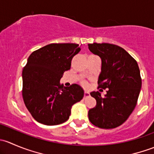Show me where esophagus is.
Segmentation results:
<instances>
[{"instance_id":"1","label":"esophagus","mask_w":154,"mask_h":154,"mask_svg":"<svg viewBox=\"0 0 154 154\" xmlns=\"http://www.w3.org/2000/svg\"><path fill=\"white\" fill-rule=\"evenodd\" d=\"M88 96H89V92L87 91H84V97H88Z\"/></svg>"}]
</instances>
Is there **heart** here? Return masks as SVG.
I'll list each match as a JSON object with an SVG mask.
<instances>
[{
    "mask_svg": "<svg viewBox=\"0 0 154 154\" xmlns=\"http://www.w3.org/2000/svg\"><path fill=\"white\" fill-rule=\"evenodd\" d=\"M83 85H86V83H85L84 82H83Z\"/></svg>",
    "mask_w": 154,
    "mask_h": 154,
    "instance_id": "1",
    "label": "heart"
}]
</instances>
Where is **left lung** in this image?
<instances>
[{"label": "left lung", "mask_w": 154, "mask_h": 154, "mask_svg": "<svg viewBox=\"0 0 154 154\" xmlns=\"http://www.w3.org/2000/svg\"><path fill=\"white\" fill-rule=\"evenodd\" d=\"M88 45L101 59L98 88H108L103 97L99 91L90 93L97 104L88 111V119L100 128H116L127 121L137 104L142 87L140 70L136 60L119 46L109 43Z\"/></svg>", "instance_id": "8db88e82"}]
</instances>
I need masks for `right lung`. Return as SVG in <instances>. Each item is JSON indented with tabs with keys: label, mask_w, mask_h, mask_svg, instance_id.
I'll use <instances>...</instances> for the list:
<instances>
[{
	"label": "right lung",
	"mask_w": 154,
	"mask_h": 154,
	"mask_svg": "<svg viewBox=\"0 0 154 154\" xmlns=\"http://www.w3.org/2000/svg\"><path fill=\"white\" fill-rule=\"evenodd\" d=\"M80 51L79 45L53 43L33 51L22 71L24 104L36 122L57 125L69 119L71 106L84 96L79 85L60 84L63 73Z\"/></svg>",
	"instance_id": "1"
}]
</instances>
